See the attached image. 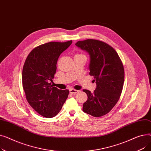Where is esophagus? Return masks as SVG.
<instances>
[{
    "label": "esophagus",
    "mask_w": 151,
    "mask_h": 151,
    "mask_svg": "<svg viewBox=\"0 0 151 151\" xmlns=\"http://www.w3.org/2000/svg\"><path fill=\"white\" fill-rule=\"evenodd\" d=\"M69 91H70V93L71 94H76L77 92H79V91L74 89H70Z\"/></svg>",
    "instance_id": "obj_1"
}]
</instances>
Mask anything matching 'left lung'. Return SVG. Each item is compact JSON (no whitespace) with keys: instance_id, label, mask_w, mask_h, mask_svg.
I'll list each match as a JSON object with an SVG mask.
<instances>
[{"instance_id":"1","label":"left lung","mask_w":151,"mask_h":151,"mask_svg":"<svg viewBox=\"0 0 151 151\" xmlns=\"http://www.w3.org/2000/svg\"><path fill=\"white\" fill-rule=\"evenodd\" d=\"M76 46L89 55V75L96 88L93 93L84 89L88 100L83 111L99 117L108 113L120 98L124 82V69L117 52L107 43L97 40L79 41Z\"/></svg>"}]
</instances>
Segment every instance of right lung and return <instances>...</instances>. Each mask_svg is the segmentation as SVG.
Returning <instances> with one entry per match:
<instances>
[{"instance_id":"1","label":"right lung","mask_w":151,"mask_h":151,"mask_svg":"<svg viewBox=\"0 0 151 151\" xmlns=\"http://www.w3.org/2000/svg\"><path fill=\"white\" fill-rule=\"evenodd\" d=\"M66 42H49L40 45L27 57L22 73V87L29 105L41 116H56L68 96V90H60L50 83L56 72L59 55L70 46Z\"/></svg>"}]
</instances>
